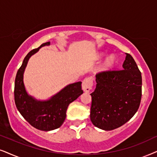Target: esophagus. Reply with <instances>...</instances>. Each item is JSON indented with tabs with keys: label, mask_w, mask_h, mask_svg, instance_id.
Segmentation results:
<instances>
[{
	"label": "esophagus",
	"mask_w": 157,
	"mask_h": 157,
	"mask_svg": "<svg viewBox=\"0 0 157 157\" xmlns=\"http://www.w3.org/2000/svg\"><path fill=\"white\" fill-rule=\"evenodd\" d=\"M92 86H93V80H92L91 78L87 77V78H85L83 80L82 84V88L83 91L85 92V93H89L90 90H92Z\"/></svg>",
	"instance_id": "obj_1"
}]
</instances>
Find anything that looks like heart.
<instances>
[{"instance_id":"b5f03b06","label":"heart","mask_w":157,"mask_h":157,"mask_svg":"<svg viewBox=\"0 0 157 157\" xmlns=\"http://www.w3.org/2000/svg\"><path fill=\"white\" fill-rule=\"evenodd\" d=\"M115 62V59L113 57H109L107 58L103 64L100 66V69L103 70H108L111 69L113 66Z\"/></svg>"}]
</instances>
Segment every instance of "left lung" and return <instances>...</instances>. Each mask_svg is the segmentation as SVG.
Masks as SVG:
<instances>
[{
  "instance_id": "8db88e82",
  "label": "left lung",
  "mask_w": 157,
  "mask_h": 157,
  "mask_svg": "<svg viewBox=\"0 0 157 157\" xmlns=\"http://www.w3.org/2000/svg\"><path fill=\"white\" fill-rule=\"evenodd\" d=\"M123 68L95 75L90 116L94 126L103 130L111 131L126 124L141 103V73L131 54L126 53Z\"/></svg>"
}]
</instances>
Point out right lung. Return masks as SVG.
Listing matches in <instances>:
<instances>
[{"label": "right lung", "mask_w": 157, "mask_h": 157, "mask_svg": "<svg viewBox=\"0 0 157 157\" xmlns=\"http://www.w3.org/2000/svg\"><path fill=\"white\" fill-rule=\"evenodd\" d=\"M49 44V41L44 43L39 48L29 52L18 69L14 86V100L18 111L33 127L44 131L59 128L65 120L68 105L83 93L81 82L67 85L44 101L37 100L26 93L23 77L29 58L41 47Z\"/></svg>", "instance_id": "add662e5"}]
</instances>
